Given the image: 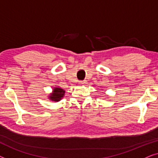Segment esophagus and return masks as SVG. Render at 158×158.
Here are the masks:
<instances>
[{
  "label": "esophagus",
  "instance_id": "esophagus-1",
  "mask_svg": "<svg viewBox=\"0 0 158 158\" xmlns=\"http://www.w3.org/2000/svg\"><path fill=\"white\" fill-rule=\"evenodd\" d=\"M86 83H87L86 81H80L79 82V85H85Z\"/></svg>",
  "mask_w": 158,
  "mask_h": 158
}]
</instances>
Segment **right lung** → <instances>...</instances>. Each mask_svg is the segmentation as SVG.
I'll use <instances>...</instances> for the list:
<instances>
[{"label": "right lung", "instance_id": "add662e5", "mask_svg": "<svg viewBox=\"0 0 158 158\" xmlns=\"http://www.w3.org/2000/svg\"><path fill=\"white\" fill-rule=\"evenodd\" d=\"M64 93L65 91L63 89H62L61 88H57L55 87L53 89V91L50 94V96H49V98L50 99L51 101H59L63 98Z\"/></svg>", "mask_w": 158, "mask_h": 158}]
</instances>
